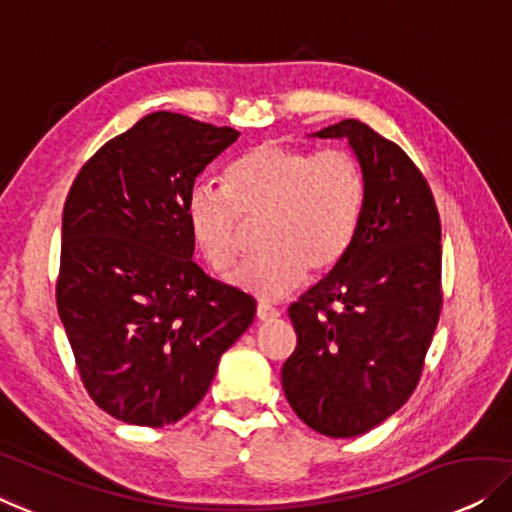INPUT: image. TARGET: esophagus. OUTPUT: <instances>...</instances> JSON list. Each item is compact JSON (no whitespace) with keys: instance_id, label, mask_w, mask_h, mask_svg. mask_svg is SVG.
Masks as SVG:
<instances>
[{"instance_id":"1","label":"esophagus","mask_w":512,"mask_h":512,"mask_svg":"<svg viewBox=\"0 0 512 512\" xmlns=\"http://www.w3.org/2000/svg\"><path fill=\"white\" fill-rule=\"evenodd\" d=\"M256 318H258V321H274V318H279V309H274L270 305H258L256 307Z\"/></svg>"}]
</instances>
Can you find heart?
Listing matches in <instances>:
<instances>
[{
  "label": "heart",
  "instance_id": "heart-1",
  "mask_svg": "<svg viewBox=\"0 0 512 512\" xmlns=\"http://www.w3.org/2000/svg\"><path fill=\"white\" fill-rule=\"evenodd\" d=\"M224 189L196 182L184 203L191 238L214 272L231 270L244 249V224H258L263 251L231 284L277 300L309 274L335 268L351 247L365 201L353 154L311 152L268 140L226 170Z\"/></svg>",
  "mask_w": 512,
  "mask_h": 512
}]
</instances>
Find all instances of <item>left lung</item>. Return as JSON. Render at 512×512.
<instances>
[{"mask_svg": "<svg viewBox=\"0 0 512 512\" xmlns=\"http://www.w3.org/2000/svg\"><path fill=\"white\" fill-rule=\"evenodd\" d=\"M311 136L348 140L365 201L342 261L288 309L298 346L281 388L314 432L348 439L416 390L441 311V221L416 164L367 124L342 120Z\"/></svg>", "mask_w": 512, "mask_h": 512, "instance_id": "1", "label": "left lung"}]
</instances>
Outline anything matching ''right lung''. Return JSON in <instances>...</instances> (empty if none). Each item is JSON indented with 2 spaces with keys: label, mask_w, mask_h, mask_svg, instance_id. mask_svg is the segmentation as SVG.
<instances>
[{
  "label": "right lung",
  "mask_w": 512,
  "mask_h": 512,
  "mask_svg": "<svg viewBox=\"0 0 512 512\" xmlns=\"http://www.w3.org/2000/svg\"><path fill=\"white\" fill-rule=\"evenodd\" d=\"M238 136L159 110L108 140L66 196L57 311L90 397L129 425L187 416L254 321L247 293L191 261L184 217L196 177Z\"/></svg>",
  "instance_id": "1"
}]
</instances>
